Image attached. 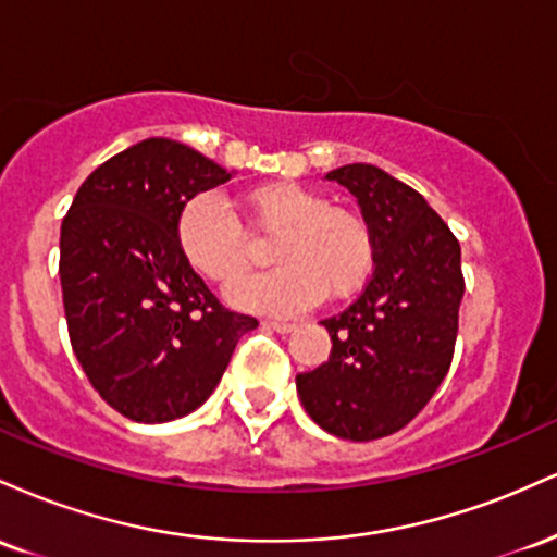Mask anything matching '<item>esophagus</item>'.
Returning <instances> with one entry per match:
<instances>
[{"mask_svg":"<svg viewBox=\"0 0 557 557\" xmlns=\"http://www.w3.org/2000/svg\"><path fill=\"white\" fill-rule=\"evenodd\" d=\"M264 327L274 330V332H283V335H285V332L293 330V324L290 322H264Z\"/></svg>","mask_w":557,"mask_h":557,"instance_id":"1","label":"esophagus"}]
</instances>
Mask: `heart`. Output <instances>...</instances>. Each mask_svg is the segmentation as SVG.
Instances as JSON below:
<instances>
[{
  "instance_id": "b5f03b06",
  "label": "heart",
  "mask_w": 557,
  "mask_h": 557,
  "mask_svg": "<svg viewBox=\"0 0 557 557\" xmlns=\"http://www.w3.org/2000/svg\"><path fill=\"white\" fill-rule=\"evenodd\" d=\"M240 212L272 238V272L240 277L253 264V248L227 203L214 194L190 198L177 216V248L196 274L230 285V300L261 314H287L327 296H354L374 264L369 227L359 214L330 207L317 190L296 183H267L240 196Z\"/></svg>"
}]
</instances>
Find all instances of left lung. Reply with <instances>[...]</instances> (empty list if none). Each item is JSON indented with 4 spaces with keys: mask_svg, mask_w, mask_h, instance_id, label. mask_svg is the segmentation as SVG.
<instances>
[{
    "mask_svg": "<svg viewBox=\"0 0 557 557\" xmlns=\"http://www.w3.org/2000/svg\"><path fill=\"white\" fill-rule=\"evenodd\" d=\"M359 201L374 274L343 314L324 319L330 359L296 376L306 413L354 443L403 430L450 369L463 298L461 246L424 196L374 164L327 172Z\"/></svg>",
    "mask_w": 557,
    "mask_h": 557,
    "instance_id": "left-lung-1",
    "label": "left lung"
}]
</instances>
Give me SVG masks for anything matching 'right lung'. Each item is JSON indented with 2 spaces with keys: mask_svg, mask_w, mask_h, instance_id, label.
Wrapping results in <instances>:
<instances>
[{
  "mask_svg": "<svg viewBox=\"0 0 557 557\" xmlns=\"http://www.w3.org/2000/svg\"><path fill=\"white\" fill-rule=\"evenodd\" d=\"M230 172L190 146L146 138L96 168L60 233L73 354L114 411L181 419L212 395L257 319L230 311L177 248V216Z\"/></svg>",
  "mask_w": 557,
  "mask_h": 557,
  "instance_id": "1",
  "label": "right lung"
}]
</instances>
